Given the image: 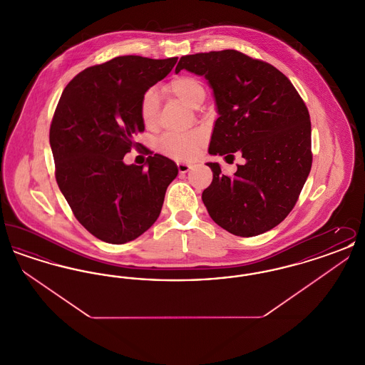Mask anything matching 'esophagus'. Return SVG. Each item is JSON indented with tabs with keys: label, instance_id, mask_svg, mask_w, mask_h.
<instances>
[{
	"label": "esophagus",
	"instance_id": "obj_1",
	"mask_svg": "<svg viewBox=\"0 0 365 365\" xmlns=\"http://www.w3.org/2000/svg\"><path fill=\"white\" fill-rule=\"evenodd\" d=\"M191 167H192L191 164H186V163H179V164H178V171H179L180 174H186V173L190 170Z\"/></svg>",
	"mask_w": 365,
	"mask_h": 365
}]
</instances>
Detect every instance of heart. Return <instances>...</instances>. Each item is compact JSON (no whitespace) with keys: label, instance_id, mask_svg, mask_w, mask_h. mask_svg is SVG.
Returning <instances> with one entry per match:
<instances>
[{"label":"heart","instance_id":"heart-1","mask_svg":"<svg viewBox=\"0 0 365 365\" xmlns=\"http://www.w3.org/2000/svg\"><path fill=\"white\" fill-rule=\"evenodd\" d=\"M165 90L190 106H198L205 98V87L191 75H178L173 78ZM160 109V100L155 88H148L139 103L140 120L146 127H155ZM205 143V134L201 130L189 133H167L157 140V150L174 160H186L195 156Z\"/></svg>","mask_w":365,"mask_h":365}]
</instances>
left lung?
I'll use <instances>...</instances> for the list:
<instances>
[{"label": "left lung", "instance_id": "obj_1", "mask_svg": "<svg viewBox=\"0 0 365 365\" xmlns=\"http://www.w3.org/2000/svg\"><path fill=\"white\" fill-rule=\"evenodd\" d=\"M204 75L213 88L219 118L210 155H242L228 176L208 163L212 183L202 201L212 220L238 237L278 226L294 208L312 167L308 108L289 78L274 66L227 49L180 57L176 72Z\"/></svg>", "mask_w": 365, "mask_h": 365}]
</instances>
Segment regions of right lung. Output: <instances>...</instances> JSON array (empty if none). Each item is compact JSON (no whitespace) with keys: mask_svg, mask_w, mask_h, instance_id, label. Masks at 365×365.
Instances as JSON below:
<instances>
[{"mask_svg":"<svg viewBox=\"0 0 365 365\" xmlns=\"http://www.w3.org/2000/svg\"><path fill=\"white\" fill-rule=\"evenodd\" d=\"M178 57L119 56L79 72L66 86L53 115L49 140L57 185L75 217L108 243L130 242L155 223L165 191L178 175L161 155L143 165L123 157L142 146V94L164 79Z\"/></svg>","mask_w":365,"mask_h":365,"instance_id":"1","label":"right lung"}]
</instances>
